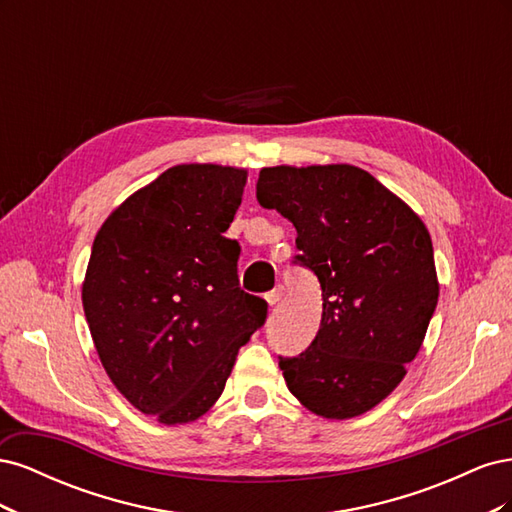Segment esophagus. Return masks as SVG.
I'll return each instance as SVG.
<instances>
[{
    "label": "esophagus",
    "mask_w": 512,
    "mask_h": 512,
    "mask_svg": "<svg viewBox=\"0 0 512 512\" xmlns=\"http://www.w3.org/2000/svg\"><path fill=\"white\" fill-rule=\"evenodd\" d=\"M284 297V286H275L271 292H267V303L269 305H277Z\"/></svg>",
    "instance_id": "34e87169"
}]
</instances>
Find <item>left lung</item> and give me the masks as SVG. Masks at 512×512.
I'll return each instance as SVG.
<instances>
[{
	"instance_id": "obj_1",
	"label": "left lung",
	"mask_w": 512,
	"mask_h": 512,
	"mask_svg": "<svg viewBox=\"0 0 512 512\" xmlns=\"http://www.w3.org/2000/svg\"><path fill=\"white\" fill-rule=\"evenodd\" d=\"M256 198L297 228L294 265L322 288L320 329L280 356L290 393L324 418L359 416L404 380L438 305L431 237L421 218L350 164L262 168Z\"/></svg>"
}]
</instances>
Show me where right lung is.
Instances as JSON below:
<instances>
[{"label": "right lung", "mask_w": 512, "mask_h": 512, "mask_svg": "<svg viewBox=\"0 0 512 512\" xmlns=\"http://www.w3.org/2000/svg\"><path fill=\"white\" fill-rule=\"evenodd\" d=\"M247 173L181 164L132 194L98 230L83 309L100 361L134 408L164 425L203 416L239 348L267 320L241 290V245L224 237Z\"/></svg>", "instance_id": "1"}]
</instances>
